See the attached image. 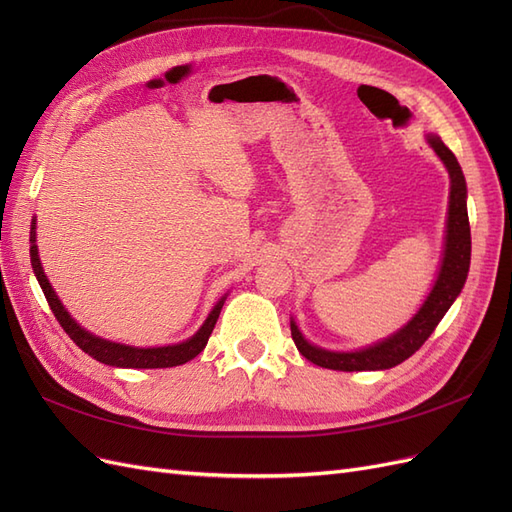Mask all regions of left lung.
Listing matches in <instances>:
<instances>
[{"instance_id": "left-lung-1", "label": "left lung", "mask_w": 512, "mask_h": 512, "mask_svg": "<svg viewBox=\"0 0 512 512\" xmlns=\"http://www.w3.org/2000/svg\"><path fill=\"white\" fill-rule=\"evenodd\" d=\"M425 141L436 151V156L448 170L451 177V192H448V215L444 230V250L440 269L436 275L427 299L418 307V312L404 324V327L380 339L376 344H369L359 350H327L312 342H307L294 318H290L292 339L299 352L307 361L320 365L324 369L335 371H378L391 369L421 348L427 337L438 327V322L451 309L459 292L468 280L470 271V254H472V237L468 222V185L463 170L455 158V153L448 149L438 134H425Z\"/></svg>"}]
</instances>
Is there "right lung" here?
<instances>
[{"mask_svg": "<svg viewBox=\"0 0 512 512\" xmlns=\"http://www.w3.org/2000/svg\"><path fill=\"white\" fill-rule=\"evenodd\" d=\"M29 256H32V269L36 273V280L44 292L46 301H49L55 318L59 320L61 327L70 335L72 342L79 346L83 352H87L91 359H96L104 365L111 367H130V369H160V367H175V365H183L192 361L196 354H200L205 350L211 331L215 327V322L220 318L222 305L228 297V292L224 297L213 305V309L209 312V316L205 318V322L200 324V329L185 339V342L173 344V346H156V348H138V346H128V344H119V342H111V339H104L100 335H94L91 331L83 329L79 322H76L68 309L64 307V303L59 301V297L55 294L49 277H46L42 262L38 256V245H36V218L32 220V230H29Z\"/></svg>", "mask_w": 512, "mask_h": 512, "instance_id": "add662e5", "label": "right lung"}]
</instances>
